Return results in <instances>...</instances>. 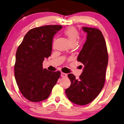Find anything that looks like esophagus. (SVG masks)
Returning <instances> with one entry per match:
<instances>
[{
	"label": "esophagus",
	"instance_id": "34e87169",
	"mask_svg": "<svg viewBox=\"0 0 124 124\" xmlns=\"http://www.w3.org/2000/svg\"><path fill=\"white\" fill-rule=\"evenodd\" d=\"M61 76L62 77H63V78H65V77H67L68 75L67 74H66V73H61Z\"/></svg>",
	"mask_w": 124,
	"mask_h": 124
}]
</instances>
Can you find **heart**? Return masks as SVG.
<instances>
[{
    "instance_id": "obj_1",
    "label": "heart",
    "mask_w": 124,
    "mask_h": 124,
    "mask_svg": "<svg viewBox=\"0 0 124 124\" xmlns=\"http://www.w3.org/2000/svg\"><path fill=\"white\" fill-rule=\"evenodd\" d=\"M63 34L66 37L70 44H75L77 39L79 38V33L76 28L73 27H70L64 30Z\"/></svg>"
}]
</instances>
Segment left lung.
<instances>
[{"label": "left lung", "instance_id": "1", "mask_svg": "<svg viewBox=\"0 0 124 124\" xmlns=\"http://www.w3.org/2000/svg\"><path fill=\"white\" fill-rule=\"evenodd\" d=\"M87 33L86 41L77 60L84 65L78 79L73 74L68 75L71 85L65 89L68 99L78 105L93 101L103 88L108 64L106 41L101 31L94 28L82 27Z\"/></svg>", "mask_w": 124, "mask_h": 124}]
</instances>
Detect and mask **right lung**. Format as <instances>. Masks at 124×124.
<instances>
[{"label": "right lung", "mask_w": 124, "mask_h": 124, "mask_svg": "<svg viewBox=\"0 0 124 124\" xmlns=\"http://www.w3.org/2000/svg\"><path fill=\"white\" fill-rule=\"evenodd\" d=\"M60 25H47L30 30L18 47L14 76L19 91L26 99L34 102L47 99L60 77V71L43 69L45 58L51 55L54 35Z\"/></svg>", "instance_id": "obj_1"}]
</instances>
